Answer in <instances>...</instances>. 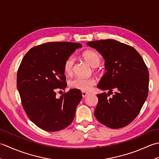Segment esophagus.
Instances as JSON below:
<instances>
[{
  "instance_id": "34e87169",
  "label": "esophagus",
  "mask_w": 159,
  "mask_h": 159,
  "mask_svg": "<svg viewBox=\"0 0 159 159\" xmlns=\"http://www.w3.org/2000/svg\"><path fill=\"white\" fill-rule=\"evenodd\" d=\"M81 93H82V96H83V98H85V97H86L87 96H88V95H89V93H87V92H81Z\"/></svg>"
}]
</instances>
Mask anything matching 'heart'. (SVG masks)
<instances>
[{
	"label": "heart",
	"mask_w": 159,
	"mask_h": 159,
	"mask_svg": "<svg viewBox=\"0 0 159 159\" xmlns=\"http://www.w3.org/2000/svg\"><path fill=\"white\" fill-rule=\"evenodd\" d=\"M83 59L86 61L90 64L91 66L94 67V70H97L98 67L101 63V56L98 52L94 50H88L84 52L82 54ZM75 63V57L71 55L67 57L63 63V71L68 76H71L74 72V66ZM96 83V80L95 78L91 77L87 79L84 78L76 77L74 79L70 80L69 85L73 89H79L84 92H87L91 90L93 85Z\"/></svg>",
	"instance_id": "1"
}]
</instances>
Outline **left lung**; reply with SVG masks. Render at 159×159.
Returning a JSON list of instances; mask_svg holds the SVG:
<instances>
[{
  "mask_svg": "<svg viewBox=\"0 0 159 159\" xmlns=\"http://www.w3.org/2000/svg\"><path fill=\"white\" fill-rule=\"evenodd\" d=\"M87 44L102 55L107 71L98 87L109 92L97 94L95 117L111 128L126 126L135 119L148 97L149 72L146 63L133 47L116 40L101 39ZM113 90L115 94L109 99Z\"/></svg>",
  "mask_w": 159,
  "mask_h": 159,
  "instance_id": "1",
  "label": "left lung"
}]
</instances>
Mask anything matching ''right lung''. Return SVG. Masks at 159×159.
<instances>
[{
    "mask_svg": "<svg viewBox=\"0 0 159 159\" xmlns=\"http://www.w3.org/2000/svg\"><path fill=\"white\" fill-rule=\"evenodd\" d=\"M82 47L74 42H47L33 47L23 57L17 73V87L28 117L46 131L63 130L72 123L82 99L79 89L56 98L57 89L67 86L65 60Z\"/></svg>",
    "mask_w": 159,
    "mask_h": 159,
    "instance_id": "obj_1",
    "label": "right lung"
}]
</instances>
